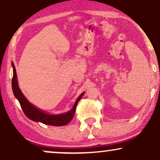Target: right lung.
Listing matches in <instances>:
<instances>
[{"mask_svg":"<svg viewBox=\"0 0 160 160\" xmlns=\"http://www.w3.org/2000/svg\"><path fill=\"white\" fill-rule=\"evenodd\" d=\"M12 64L13 68V77L12 79V91L15 97L18 100L20 104H21V107L22 108L25 115L29 119L32 120V121L40 122L41 123L45 124V125L52 126H64L68 125L69 122L72 120V118H73L78 102H79V100L83 96L84 92H82L78 96V98H77L76 102H75L73 107H72V108L70 111L67 112L65 113L58 114V115H50V114H47L31 104L25 98V96H23L21 90H20L18 84L16 70H15V65H14L13 63H12Z\"/></svg>","mask_w":160,"mask_h":160,"instance_id":"add662e5","label":"right lung"}]
</instances>
